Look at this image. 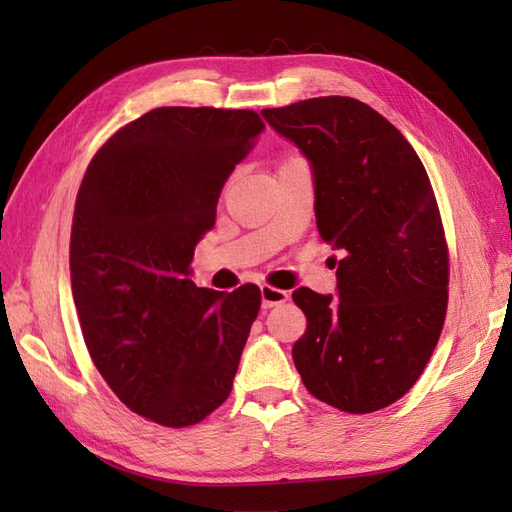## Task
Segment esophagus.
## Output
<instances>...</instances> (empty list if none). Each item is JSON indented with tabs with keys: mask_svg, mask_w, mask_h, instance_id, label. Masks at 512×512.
Here are the masks:
<instances>
[{
	"mask_svg": "<svg viewBox=\"0 0 512 512\" xmlns=\"http://www.w3.org/2000/svg\"><path fill=\"white\" fill-rule=\"evenodd\" d=\"M260 297H262V305L275 307V305H282L288 301V292L282 288H273V286L265 284L260 288Z\"/></svg>",
	"mask_w": 512,
	"mask_h": 512,
	"instance_id": "obj_1",
	"label": "esophagus"
}]
</instances>
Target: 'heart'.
Masks as SVG:
<instances>
[{
	"mask_svg": "<svg viewBox=\"0 0 512 512\" xmlns=\"http://www.w3.org/2000/svg\"><path fill=\"white\" fill-rule=\"evenodd\" d=\"M299 160H301L299 156H294V153H288V156H284L280 162H277V170L284 168V166H290V164H294V162H299Z\"/></svg>",
	"mask_w": 512,
	"mask_h": 512,
	"instance_id": "obj_1",
	"label": "heart"
}]
</instances>
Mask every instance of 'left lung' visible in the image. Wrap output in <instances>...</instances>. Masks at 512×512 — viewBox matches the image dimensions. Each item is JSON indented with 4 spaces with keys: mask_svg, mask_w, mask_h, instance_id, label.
Listing matches in <instances>:
<instances>
[{
    "mask_svg": "<svg viewBox=\"0 0 512 512\" xmlns=\"http://www.w3.org/2000/svg\"><path fill=\"white\" fill-rule=\"evenodd\" d=\"M262 115L312 162L320 237L344 254L339 299L292 292L307 318L294 367L324 404L382 410L421 378L446 318L448 245L427 170L389 119L354 98Z\"/></svg>",
    "mask_w": 512,
    "mask_h": 512,
    "instance_id": "8db88e82",
    "label": "left lung"
}]
</instances>
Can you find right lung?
Instances as JSON below:
<instances>
[{
	"mask_svg": "<svg viewBox=\"0 0 512 512\" xmlns=\"http://www.w3.org/2000/svg\"><path fill=\"white\" fill-rule=\"evenodd\" d=\"M265 121L247 108L162 106L91 158L70 232L72 297L91 361L132 412L190 427L220 408L260 288H196V243Z\"/></svg>",
	"mask_w": 512,
	"mask_h": 512,
	"instance_id": "right-lung-1",
	"label": "right lung"
}]
</instances>
